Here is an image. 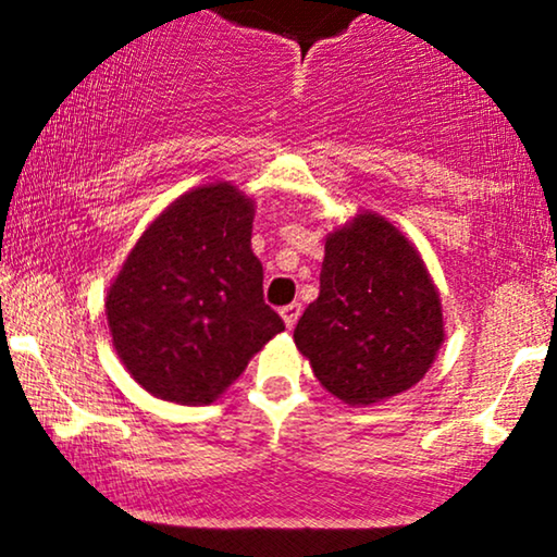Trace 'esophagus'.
Returning <instances> with one entry per match:
<instances>
[{"mask_svg":"<svg viewBox=\"0 0 557 557\" xmlns=\"http://www.w3.org/2000/svg\"><path fill=\"white\" fill-rule=\"evenodd\" d=\"M298 317H301V304H288V306H284V309H281V319H284L286 329H294Z\"/></svg>","mask_w":557,"mask_h":557,"instance_id":"34e87169","label":"esophagus"}]
</instances>
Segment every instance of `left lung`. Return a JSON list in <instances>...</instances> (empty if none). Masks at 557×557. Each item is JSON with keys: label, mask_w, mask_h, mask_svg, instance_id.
Instances as JSON below:
<instances>
[{"label": "left lung", "mask_w": 557, "mask_h": 557, "mask_svg": "<svg viewBox=\"0 0 557 557\" xmlns=\"http://www.w3.org/2000/svg\"><path fill=\"white\" fill-rule=\"evenodd\" d=\"M319 298L294 329L313 376L349 407L412 389L445 342L442 298L417 246L359 211L326 236Z\"/></svg>", "instance_id": "left-lung-1"}]
</instances>
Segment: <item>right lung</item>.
<instances>
[{
  "mask_svg": "<svg viewBox=\"0 0 557 557\" xmlns=\"http://www.w3.org/2000/svg\"><path fill=\"white\" fill-rule=\"evenodd\" d=\"M256 206L238 185L185 190L143 231L104 313L120 361L152 397L211 405L284 321L263 301Z\"/></svg>",
  "mask_w": 557,
  "mask_h": 557,
  "instance_id": "obj_1",
  "label": "right lung"
}]
</instances>
